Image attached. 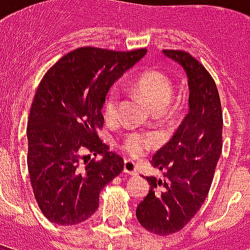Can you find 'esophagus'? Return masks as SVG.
<instances>
[{"instance_id":"1","label":"esophagus","mask_w":250,"mask_h":250,"mask_svg":"<svg viewBox=\"0 0 250 250\" xmlns=\"http://www.w3.org/2000/svg\"><path fill=\"white\" fill-rule=\"evenodd\" d=\"M123 172L127 175H138L136 164L132 160H125V166H123Z\"/></svg>"}]
</instances>
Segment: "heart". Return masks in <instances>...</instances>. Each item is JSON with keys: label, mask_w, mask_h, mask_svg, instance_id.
Masks as SVG:
<instances>
[{"label": "heart", "mask_w": 250, "mask_h": 250, "mask_svg": "<svg viewBox=\"0 0 250 250\" xmlns=\"http://www.w3.org/2000/svg\"><path fill=\"white\" fill-rule=\"evenodd\" d=\"M135 88L138 90L143 99L153 112H163L171 102L173 87L167 75L158 71V70H149L142 74L135 82ZM120 94L116 88H112L104 102L103 112L108 120L116 118L118 108H119ZM156 139L151 135L139 134V132H131L125 136L122 142V148L125 152L130 153L131 156L138 158L142 156L147 149L153 147Z\"/></svg>", "instance_id": "b5f03b06"}]
</instances>
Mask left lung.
I'll use <instances>...</instances> for the list:
<instances>
[{
  "instance_id": "obj_1",
  "label": "left lung",
  "mask_w": 250,
  "mask_h": 250,
  "mask_svg": "<svg viewBox=\"0 0 250 250\" xmlns=\"http://www.w3.org/2000/svg\"><path fill=\"white\" fill-rule=\"evenodd\" d=\"M179 63L188 81V114L151 164L164 171V179L146 176L148 195L136 208V219L149 232L176 233L200 209L213 180L223 148V111L216 83L191 54L163 50Z\"/></svg>"
}]
</instances>
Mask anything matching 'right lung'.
<instances>
[{"label": "right lung", "mask_w": 250, "mask_h": 250, "mask_svg": "<svg viewBox=\"0 0 250 250\" xmlns=\"http://www.w3.org/2000/svg\"><path fill=\"white\" fill-rule=\"evenodd\" d=\"M146 53L81 47L41 81L27 120V168L37 203L51 223L87 220L103 187L123 171V158L102 143L98 128L111 86ZM83 150L101 158L90 161Z\"/></svg>", "instance_id": "1"}]
</instances>
